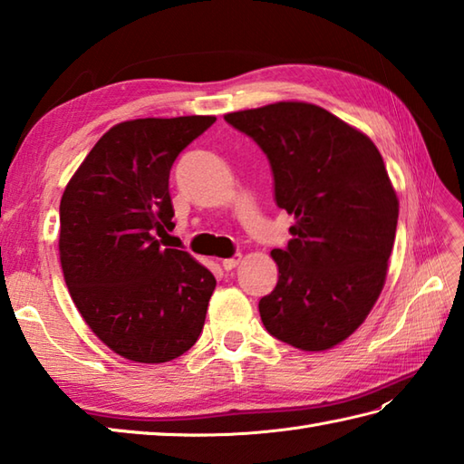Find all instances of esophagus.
<instances>
[{"label": "esophagus", "instance_id": "obj_1", "mask_svg": "<svg viewBox=\"0 0 464 464\" xmlns=\"http://www.w3.org/2000/svg\"><path fill=\"white\" fill-rule=\"evenodd\" d=\"M241 263V255H235V257H229V259H223V269L225 271H231V269H235L237 267V265Z\"/></svg>", "mask_w": 464, "mask_h": 464}]
</instances>
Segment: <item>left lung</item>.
Instances as JSON below:
<instances>
[{"label":"left lung","instance_id":"1","mask_svg":"<svg viewBox=\"0 0 464 464\" xmlns=\"http://www.w3.org/2000/svg\"><path fill=\"white\" fill-rule=\"evenodd\" d=\"M267 155L275 203L295 225L273 249L279 281L259 301L275 339L324 351L367 319L387 277L399 199L367 135L319 105L279 102L227 113Z\"/></svg>","mask_w":464,"mask_h":464}]
</instances>
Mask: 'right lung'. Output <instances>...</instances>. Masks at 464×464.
<instances>
[{
    "label": "right lung",
    "instance_id": "right-lung-1",
    "mask_svg": "<svg viewBox=\"0 0 464 464\" xmlns=\"http://www.w3.org/2000/svg\"><path fill=\"white\" fill-rule=\"evenodd\" d=\"M213 115L111 127L67 183L59 259L69 295L107 347L135 362H167L199 339L215 289L189 253L163 247L173 229L171 167Z\"/></svg>",
    "mask_w": 464,
    "mask_h": 464
}]
</instances>
